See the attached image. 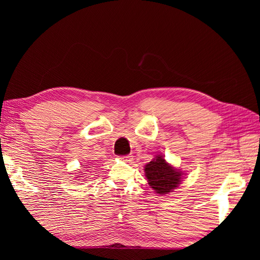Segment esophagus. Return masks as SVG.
I'll use <instances>...</instances> for the list:
<instances>
[{"label":"esophagus","mask_w":260,"mask_h":260,"mask_svg":"<svg viewBox=\"0 0 260 260\" xmlns=\"http://www.w3.org/2000/svg\"><path fill=\"white\" fill-rule=\"evenodd\" d=\"M120 159L123 161H131L132 160V156L131 155H125V156H121Z\"/></svg>","instance_id":"esophagus-1"}]
</instances>
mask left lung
<instances>
[{"instance_id": "8db88e82", "label": "left lung", "mask_w": 260, "mask_h": 260, "mask_svg": "<svg viewBox=\"0 0 260 260\" xmlns=\"http://www.w3.org/2000/svg\"><path fill=\"white\" fill-rule=\"evenodd\" d=\"M144 170L149 186L157 194H167L175 190L181 182L182 172L175 169L160 155L149 161Z\"/></svg>"}]
</instances>
